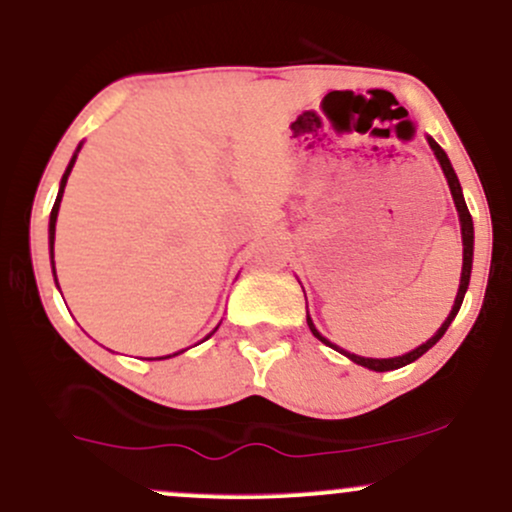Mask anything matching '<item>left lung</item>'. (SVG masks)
<instances>
[{
    "label": "left lung",
    "instance_id": "8db88e82",
    "mask_svg": "<svg viewBox=\"0 0 512 512\" xmlns=\"http://www.w3.org/2000/svg\"><path fill=\"white\" fill-rule=\"evenodd\" d=\"M428 139V146L433 149V154H436L440 168H443V175L445 180H448V187H450V195H452V202H455V209H457V216H460V231H462V276H460V289H457V296H455V305H452L450 315L445 317V322L440 325V330L433 334L428 342H424L421 346H416V349H411L409 354H402V356H395V358H366V356H356V354H349V351L339 349L337 344H332L330 339L322 337L320 332L315 330L313 320H310L308 315V327L310 332L315 334L317 339H320L322 344L332 346L334 351H339V354H344L346 358H351V361L358 363V366L368 368V370H375V373H385V370H397L402 366H407V363H414L416 358H421L426 354L428 349H431L433 344L440 342V337H443L445 332H448L450 322L455 320V315L460 313V305L464 301V293H467V286H469V276H472V257H474V223H472V214H469L467 204H464V195H462V187H460V180H457L455 170H452V163L448 154H445L443 149H440L438 142L433 137H426Z\"/></svg>",
    "mask_w": 512,
    "mask_h": 512
}]
</instances>
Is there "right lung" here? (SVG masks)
Segmentation results:
<instances>
[{
	"label": "right lung",
	"instance_id": "right-lung-1",
	"mask_svg": "<svg viewBox=\"0 0 512 512\" xmlns=\"http://www.w3.org/2000/svg\"><path fill=\"white\" fill-rule=\"evenodd\" d=\"M79 151H81V144L76 146V151H74L72 161H69L67 170H64V175H62V180H60V192H57V199H55V207H52V211H50V228H48V238H50L52 276H55V281H57V274H55V223H57V214H60V202H62V195H64V185H67V178H69V173H72V168H74V163H76V156H79ZM57 289H60V284H57ZM216 330H219V327H216ZM209 337H211V334H209ZM178 354H182V351H178ZM178 354H173V356H178ZM161 358H170V356H161Z\"/></svg>",
	"mask_w": 512,
	"mask_h": 512
}]
</instances>
